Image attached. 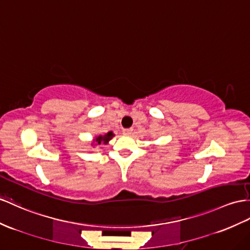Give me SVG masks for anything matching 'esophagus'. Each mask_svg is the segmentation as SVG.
<instances>
[{
  "label": "esophagus",
  "mask_w": 250,
  "mask_h": 250,
  "mask_svg": "<svg viewBox=\"0 0 250 250\" xmlns=\"http://www.w3.org/2000/svg\"><path fill=\"white\" fill-rule=\"evenodd\" d=\"M123 132L125 135H130V134H132V132H133V129L132 127H130V129H125Z\"/></svg>",
  "instance_id": "obj_1"
}]
</instances>
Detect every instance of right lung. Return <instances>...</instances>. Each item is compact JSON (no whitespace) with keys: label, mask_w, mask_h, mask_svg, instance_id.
I'll return each mask as SVG.
<instances>
[{"label":"right lung","mask_w":250,"mask_h":250,"mask_svg":"<svg viewBox=\"0 0 250 250\" xmlns=\"http://www.w3.org/2000/svg\"><path fill=\"white\" fill-rule=\"evenodd\" d=\"M113 136H114L113 132H107V133L105 134V135H100V136H98V137H96L95 142L97 143L98 145H101V144L106 145V144L108 143V140H111V139L113 138Z\"/></svg>","instance_id":"obj_1"}]
</instances>
